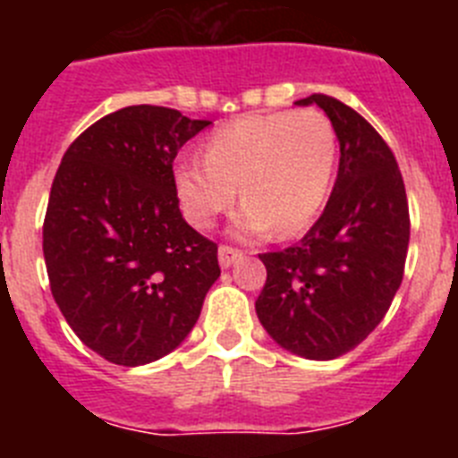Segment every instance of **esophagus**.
I'll use <instances>...</instances> for the list:
<instances>
[{"instance_id":"esophagus-1","label":"esophagus","mask_w":458,"mask_h":458,"mask_svg":"<svg viewBox=\"0 0 458 458\" xmlns=\"http://www.w3.org/2000/svg\"><path fill=\"white\" fill-rule=\"evenodd\" d=\"M238 259H242L241 250L229 248V245H220V250H217V261H220L222 268H232Z\"/></svg>"}]
</instances>
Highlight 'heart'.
<instances>
[{"instance_id": "b5f03b06", "label": "heart", "mask_w": 458, "mask_h": 458, "mask_svg": "<svg viewBox=\"0 0 458 458\" xmlns=\"http://www.w3.org/2000/svg\"><path fill=\"white\" fill-rule=\"evenodd\" d=\"M337 137L317 109L242 116L210 135L206 157L183 156L174 183L185 216L208 229L236 199L238 238L293 236L311 222L333 185Z\"/></svg>"}]
</instances>
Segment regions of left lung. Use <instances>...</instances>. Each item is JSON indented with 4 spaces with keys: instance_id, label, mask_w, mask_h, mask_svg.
Segmentation results:
<instances>
[{
    "instance_id": "obj_1",
    "label": "left lung",
    "mask_w": 458,
    "mask_h": 458,
    "mask_svg": "<svg viewBox=\"0 0 458 458\" xmlns=\"http://www.w3.org/2000/svg\"><path fill=\"white\" fill-rule=\"evenodd\" d=\"M339 141L323 216L298 245L259 254L266 286L257 317L275 344L307 360L349 353L383 321L399 291L411 220L402 172L383 137L342 100L311 93Z\"/></svg>"
}]
</instances>
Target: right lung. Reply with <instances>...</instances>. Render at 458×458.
Returning <instances> with one entry per match:
<instances>
[{
  "mask_svg": "<svg viewBox=\"0 0 458 458\" xmlns=\"http://www.w3.org/2000/svg\"><path fill=\"white\" fill-rule=\"evenodd\" d=\"M210 125L132 105L64 153L43 225L55 302L84 346L140 367L181 346L220 277L217 245L183 220L174 157Z\"/></svg>",
  "mask_w": 458,
  "mask_h": 458,
  "instance_id": "1",
  "label": "right lung"
}]
</instances>
